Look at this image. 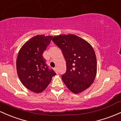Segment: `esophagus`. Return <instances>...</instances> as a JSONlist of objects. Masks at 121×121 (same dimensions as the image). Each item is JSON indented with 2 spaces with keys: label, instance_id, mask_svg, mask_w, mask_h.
<instances>
[{
  "label": "esophagus",
  "instance_id": "esophagus-1",
  "mask_svg": "<svg viewBox=\"0 0 121 121\" xmlns=\"http://www.w3.org/2000/svg\"><path fill=\"white\" fill-rule=\"evenodd\" d=\"M54 71H55V72L57 74L58 73V69H57V68H55L54 69Z\"/></svg>",
  "mask_w": 121,
  "mask_h": 121
}]
</instances>
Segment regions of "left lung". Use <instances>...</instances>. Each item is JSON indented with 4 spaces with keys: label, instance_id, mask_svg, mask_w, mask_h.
<instances>
[{
    "label": "left lung",
    "instance_id": "left-lung-1",
    "mask_svg": "<svg viewBox=\"0 0 121 121\" xmlns=\"http://www.w3.org/2000/svg\"><path fill=\"white\" fill-rule=\"evenodd\" d=\"M52 41L61 50L67 63V71L62 80L74 94L91 86L97 72V61L92 46L75 34L54 36Z\"/></svg>",
    "mask_w": 121,
    "mask_h": 121
}]
</instances>
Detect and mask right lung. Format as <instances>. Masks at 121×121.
Returning <instances> with one entry per match:
<instances>
[{
	"label": "right lung",
	"instance_id": "right-lung-1",
	"mask_svg": "<svg viewBox=\"0 0 121 121\" xmlns=\"http://www.w3.org/2000/svg\"><path fill=\"white\" fill-rule=\"evenodd\" d=\"M52 38L51 35H35L25 42L18 52L17 73L21 83L32 92H42L56 75L42 56Z\"/></svg>",
	"mask_w": 121,
	"mask_h": 121
}]
</instances>
